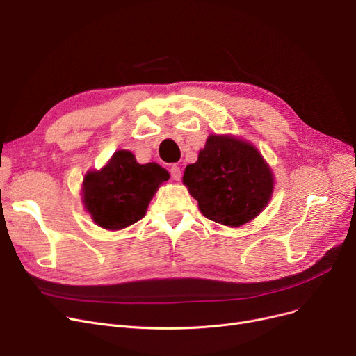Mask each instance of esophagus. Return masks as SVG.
Segmentation results:
<instances>
[{
    "mask_svg": "<svg viewBox=\"0 0 356 356\" xmlns=\"http://www.w3.org/2000/svg\"><path fill=\"white\" fill-rule=\"evenodd\" d=\"M170 175H172V177H173L175 180H180V179H181V170H180V167L176 165V164H172V165H170Z\"/></svg>",
    "mask_w": 356,
    "mask_h": 356,
    "instance_id": "esophagus-1",
    "label": "esophagus"
}]
</instances>
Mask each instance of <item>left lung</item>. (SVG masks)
<instances>
[{
	"instance_id": "left-lung-1",
	"label": "left lung",
	"mask_w": 356,
	"mask_h": 356,
	"mask_svg": "<svg viewBox=\"0 0 356 356\" xmlns=\"http://www.w3.org/2000/svg\"><path fill=\"white\" fill-rule=\"evenodd\" d=\"M183 183L208 219L241 227L263 211L273 193V173L251 144L211 136Z\"/></svg>"
}]
</instances>
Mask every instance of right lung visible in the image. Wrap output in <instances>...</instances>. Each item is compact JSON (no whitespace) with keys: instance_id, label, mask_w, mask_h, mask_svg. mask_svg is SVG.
I'll return each mask as SVG.
<instances>
[{"instance_id":"1","label":"right lung","mask_w":356,"mask_h":356,"mask_svg":"<svg viewBox=\"0 0 356 356\" xmlns=\"http://www.w3.org/2000/svg\"><path fill=\"white\" fill-rule=\"evenodd\" d=\"M168 179L160 164H138L133 153L120 149L101 172L85 176V208L101 228L122 229L145 215L159 186Z\"/></svg>"}]
</instances>
